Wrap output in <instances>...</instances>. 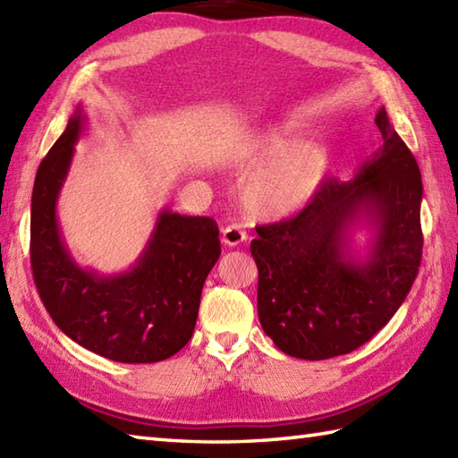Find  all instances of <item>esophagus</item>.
Listing matches in <instances>:
<instances>
[{
	"mask_svg": "<svg viewBox=\"0 0 458 458\" xmlns=\"http://www.w3.org/2000/svg\"><path fill=\"white\" fill-rule=\"evenodd\" d=\"M246 232L242 230L238 224H228V226L222 228V242L228 246H238L242 242H246Z\"/></svg>",
	"mask_w": 458,
	"mask_h": 458,
	"instance_id": "1",
	"label": "esophagus"
}]
</instances>
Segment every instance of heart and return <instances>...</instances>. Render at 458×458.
I'll return each mask as SVG.
<instances>
[{
  "mask_svg": "<svg viewBox=\"0 0 458 458\" xmlns=\"http://www.w3.org/2000/svg\"><path fill=\"white\" fill-rule=\"evenodd\" d=\"M236 165L258 171L246 184L244 204L259 220L287 218L305 208L330 174L327 151L289 123L256 133L240 149Z\"/></svg>",
  "mask_w": 458,
  "mask_h": 458,
  "instance_id": "obj_1",
  "label": "heart"
}]
</instances>
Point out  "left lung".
<instances>
[{"instance_id":"left-lung-1","label":"left lung","mask_w":458,"mask_h":458,"mask_svg":"<svg viewBox=\"0 0 458 458\" xmlns=\"http://www.w3.org/2000/svg\"><path fill=\"white\" fill-rule=\"evenodd\" d=\"M376 125L382 148L352 181L327 179L297 216L259 226L250 246L261 328L289 356L327 360L362 346L402 307L420 271V165L386 108ZM358 219L375 230L366 260L349 251Z\"/></svg>"}]
</instances>
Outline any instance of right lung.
<instances>
[{"mask_svg":"<svg viewBox=\"0 0 458 458\" xmlns=\"http://www.w3.org/2000/svg\"><path fill=\"white\" fill-rule=\"evenodd\" d=\"M81 108L38 165L31 199V269L55 325L114 362L151 364L177 354L197 325L204 279L220 256L216 222L163 210L130 271L98 276L74 264L56 222V199L82 131Z\"/></svg>","mask_w":458,"mask_h":458,"instance_id":"obj_1","label":"right lung"}]
</instances>
